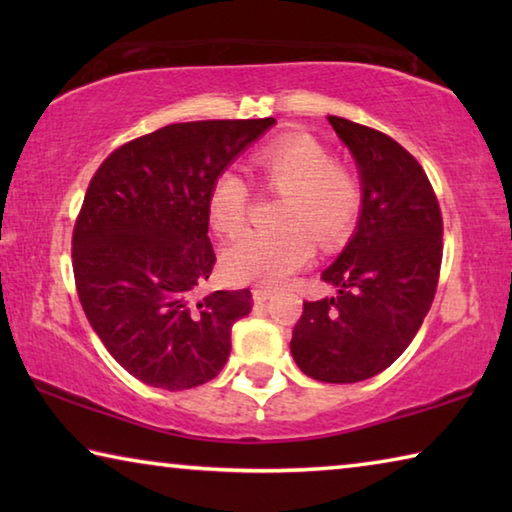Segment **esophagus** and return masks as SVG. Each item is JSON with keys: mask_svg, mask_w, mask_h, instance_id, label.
I'll return each instance as SVG.
<instances>
[{"mask_svg": "<svg viewBox=\"0 0 512 512\" xmlns=\"http://www.w3.org/2000/svg\"><path fill=\"white\" fill-rule=\"evenodd\" d=\"M253 298H255V302H266V300L273 298V291L266 289V287H255L253 289Z\"/></svg>", "mask_w": 512, "mask_h": 512, "instance_id": "esophagus-1", "label": "esophagus"}]
</instances>
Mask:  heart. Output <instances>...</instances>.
Returning a JSON list of instances; mask_svg holds the SVG:
<instances>
[{
    "instance_id": "obj_1",
    "label": "heart",
    "mask_w": 512,
    "mask_h": 512,
    "mask_svg": "<svg viewBox=\"0 0 512 512\" xmlns=\"http://www.w3.org/2000/svg\"><path fill=\"white\" fill-rule=\"evenodd\" d=\"M253 164L268 192L287 196L280 212L284 230L237 239L223 253V271L232 282L277 287L311 262L314 237L332 248L350 235L363 205V187L309 135L282 137L259 151ZM248 207L246 180L232 169L221 171L207 194L212 228L225 237L239 235L246 228Z\"/></svg>"
}]
</instances>
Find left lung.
Wrapping results in <instances>:
<instances>
[{
    "instance_id": "obj_1",
    "label": "left lung",
    "mask_w": 512,
    "mask_h": 512,
    "mask_svg": "<svg viewBox=\"0 0 512 512\" xmlns=\"http://www.w3.org/2000/svg\"><path fill=\"white\" fill-rule=\"evenodd\" d=\"M327 119L357 160L363 205L350 244L320 275L336 296L305 302L291 354L311 379L354 384L386 370L418 334L438 287L443 214L404 146L350 119Z\"/></svg>"
}]
</instances>
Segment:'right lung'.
I'll return each mask as SVG.
<instances>
[{"label": "right lung", "instance_id": "right-lung-1", "mask_svg": "<svg viewBox=\"0 0 512 512\" xmlns=\"http://www.w3.org/2000/svg\"><path fill=\"white\" fill-rule=\"evenodd\" d=\"M266 119L169 124L112 151L90 180L72 235L85 316L121 368L185 391L219 375L230 332L253 293L194 300L216 262L207 237L214 178L255 142Z\"/></svg>", "mask_w": 512, "mask_h": 512}]
</instances>
